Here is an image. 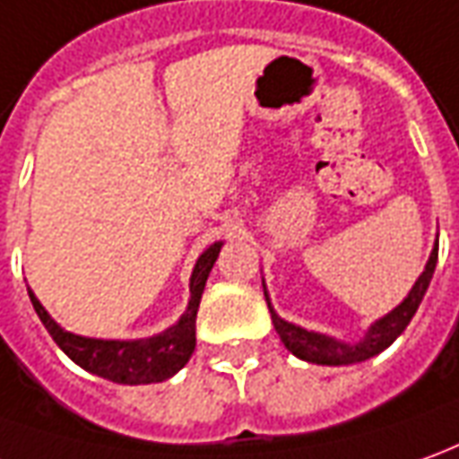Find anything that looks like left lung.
<instances>
[{
	"label": "left lung",
	"mask_w": 459,
	"mask_h": 459,
	"mask_svg": "<svg viewBox=\"0 0 459 459\" xmlns=\"http://www.w3.org/2000/svg\"><path fill=\"white\" fill-rule=\"evenodd\" d=\"M435 264H437V245H435L432 255H429L425 272L420 274V280L410 290V295L404 297L403 305L394 307L390 315H385L382 320L375 322L362 342L344 344L332 340V337H325V334H317V332H307L302 330V327H295L290 322L280 320L274 315V309L270 307L274 330H277L280 340H282L284 347L292 355L299 357V359H307V362H315V365H355V362L369 359V357L380 355L382 350H387L403 334V330L410 325V320L415 317L417 307H420L422 297L428 292ZM264 297H267V292H264ZM267 305H270V299H267Z\"/></svg>",
	"instance_id": "left-lung-1"
}]
</instances>
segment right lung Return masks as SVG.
I'll return each instance as SVG.
<instances>
[{
  "mask_svg": "<svg viewBox=\"0 0 459 459\" xmlns=\"http://www.w3.org/2000/svg\"><path fill=\"white\" fill-rule=\"evenodd\" d=\"M222 249V242H214L212 247L204 249V255L199 257L192 272V282H189V299L187 312L182 315V320L175 327L164 330L157 337L150 340H134V342H119V340H90V337H79L72 332L62 330L47 309L39 305V299L30 290V299L39 320L52 334L62 352L69 359H74L79 368H84L91 375H100L104 380H112L117 385H152V382H162L172 377L175 372L185 368L189 357L195 352V322H197V307L204 282L210 277L212 264L217 260Z\"/></svg>",
  "mask_w": 459,
  "mask_h": 459,
  "instance_id": "right-lung-1",
  "label": "right lung"
}]
</instances>
